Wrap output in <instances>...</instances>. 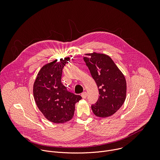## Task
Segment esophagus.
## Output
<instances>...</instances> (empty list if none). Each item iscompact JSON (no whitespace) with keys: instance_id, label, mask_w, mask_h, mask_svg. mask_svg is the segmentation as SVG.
<instances>
[{"instance_id":"esophagus-1","label":"esophagus","mask_w":160,"mask_h":160,"mask_svg":"<svg viewBox=\"0 0 160 160\" xmlns=\"http://www.w3.org/2000/svg\"><path fill=\"white\" fill-rule=\"evenodd\" d=\"M81 96H82V98L83 99H85V98L87 97V93L86 92H83Z\"/></svg>"}]
</instances>
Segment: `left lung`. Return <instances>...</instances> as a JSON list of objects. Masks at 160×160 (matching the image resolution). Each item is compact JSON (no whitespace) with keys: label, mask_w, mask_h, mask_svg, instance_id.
Wrapping results in <instances>:
<instances>
[{"label":"left lung","mask_w":160,"mask_h":160,"mask_svg":"<svg viewBox=\"0 0 160 160\" xmlns=\"http://www.w3.org/2000/svg\"><path fill=\"white\" fill-rule=\"evenodd\" d=\"M83 59L98 87L99 96L91 108L98 117L115 114L123 105L127 95L125 78L111 58L104 54H85Z\"/></svg>","instance_id":"obj_1"}]
</instances>
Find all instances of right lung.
I'll list each match as a JSON object with an SVG mask.
<instances>
[{
	"instance_id": "1",
	"label": "right lung",
	"mask_w": 160,
	"mask_h": 160,
	"mask_svg": "<svg viewBox=\"0 0 160 160\" xmlns=\"http://www.w3.org/2000/svg\"><path fill=\"white\" fill-rule=\"evenodd\" d=\"M68 58L45 64L38 72L33 83V97L44 117L55 123L72 119L75 104L82 97L68 92L61 83L62 68Z\"/></svg>"
}]
</instances>
